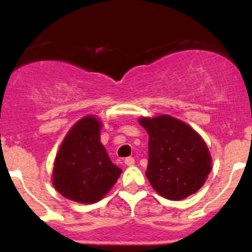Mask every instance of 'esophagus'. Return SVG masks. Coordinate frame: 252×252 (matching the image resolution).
Here are the masks:
<instances>
[{
  "label": "esophagus",
  "mask_w": 252,
  "mask_h": 252,
  "mask_svg": "<svg viewBox=\"0 0 252 252\" xmlns=\"http://www.w3.org/2000/svg\"><path fill=\"white\" fill-rule=\"evenodd\" d=\"M124 163H126V166L131 167L134 166V163H135V159H134L133 157H126V158L124 159Z\"/></svg>",
  "instance_id": "esophagus-1"
}]
</instances>
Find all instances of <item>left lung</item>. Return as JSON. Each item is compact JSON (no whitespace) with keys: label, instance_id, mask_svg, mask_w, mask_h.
<instances>
[{"label":"left lung","instance_id":"obj_1","mask_svg":"<svg viewBox=\"0 0 252 252\" xmlns=\"http://www.w3.org/2000/svg\"><path fill=\"white\" fill-rule=\"evenodd\" d=\"M139 123L149 134L145 174L155 191L173 201L195 194L212 169L204 139L187 123L168 114L141 117Z\"/></svg>","mask_w":252,"mask_h":252}]
</instances>
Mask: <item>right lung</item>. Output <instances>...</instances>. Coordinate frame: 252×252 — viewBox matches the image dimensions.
Masks as SVG:
<instances>
[{
    "label": "right lung",
    "mask_w": 252,
    "mask_h": 252,
    "mask_svg": "<svg viewBox=\"0 0 252 252\" xmlns=\"http://www.w3.org/2000/svg\"><path fill=\"white\" fill-rule=\"evenodd\" d=\"M102 123L86 116L70 128L56 155L52 184L65 199L94 204L107 194L122 169L112 163L101 144Z\"/></svg>",
    "instance_id": "add662e5"
}]
</instances>
